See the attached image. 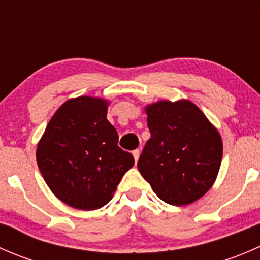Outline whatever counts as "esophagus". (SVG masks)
I'll list each match as a JSON object with an SVG mask.
<instances>
[{"label": "esophagus", "instance_id": "1", "mask_svg": "<svg viewBox=\"0 0 260 260\" xmlns=\"http://www.w3.org/2000/svg\"><path fill=\"white\" fill-rule=\"evenodd\" d=\"M140 149H135V151L132 152V154H133V157H135V159H136V162L138 161V158H140Z\"/></svg>", "mask_w": 260, "mask_h": 260}]
</instances>
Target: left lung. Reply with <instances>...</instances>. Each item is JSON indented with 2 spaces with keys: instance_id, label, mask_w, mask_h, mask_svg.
Returning a JSON list of instances; mask_svg holds the SVG:
<instances>
[{
  "instance_id": "1",
  "label": "left lung",
  "mask_w": 260,
  "mask_h": 260,
  "mask_svg": "<svg viewBox=\"0 0 260 260\" xmlns=\"http://www.w3.org/2000/svg\"><path fill=\"white\" fill-rule=\"evenodd\" d=\"M151 138L137 167L165 203L183 206L203 198L216 180L222 140L206 115L187 99L145 107Z\"/></svg>"
}]
</instances>
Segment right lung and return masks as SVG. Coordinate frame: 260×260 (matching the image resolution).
Wrapping results in <instances>:
<instances>
[{"mask_svg":"<svg viewBox=\"0 0 260 260\" xmlns=\"http://www.w3.org/2000/svg\"><path fill=\"white\" fill-rule=\"evenodd\" d=\"M109 102L83 95L62 103L46 125L36 161L51 192L79 210H96L113 198L123 175L135 165L118 147L107 119Z\"/></svg>","mask_w":260,"mask_h":260,"instance_id":"obj_1","label":"right lung"}]
</instances>
